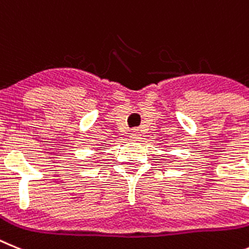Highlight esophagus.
Listing matches in <instances>:
<instances>
[{
  "label": "esophagus",
  "mask_w": 249,
  "mask_h": 249,
  "mask_svg": "<svg viewBox=\"0 0 249 249\" xmlns=\"http://www.w3.org/2000/svg\"><path fill=\"white\" fill-rule=\"evenodd\" d=\"M129 138H130L131 142H137V140H139L142 138V134H140L139 130H133L130 133V135H129Z\"/></svg>",
  "instance_id": "1"
}]
</instances>
